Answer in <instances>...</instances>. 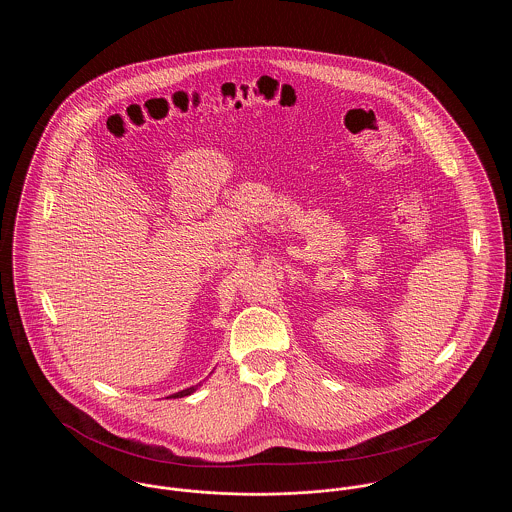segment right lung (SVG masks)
I'll return each instance as SVG.
<instances>
[{"label": "right lung", "instance_id": "obj_1", "mask_svg": "<svg viewBox=\"0 0 512 512\" xmlns=\"http://www.w3.org/2000/svg\"><path fill=\"white\" fill-rule=\"evenodd\" d=\"M201 384H195V386H189V388H185V390H181V392H175V394H171V396H167V398H183V396H191L197 388H199Z\"/></svg>", "mask_w": 512, "mask_h": 512}]
</instances>
